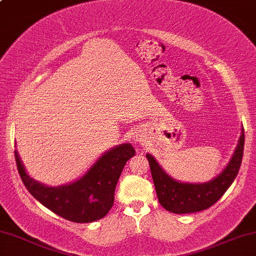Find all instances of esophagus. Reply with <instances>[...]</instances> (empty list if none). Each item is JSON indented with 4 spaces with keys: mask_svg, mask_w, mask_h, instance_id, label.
Segmentation results:
<instances>
[{
    "mask_svg": "<svg viewBox=\"0 0 256 256\" xmlns=\"http://www.w3.org/2000/svg\"><path fill=\"white\" fill-rule=\"evenodd\" d=\"M134 142H140V136H134Z\"/></svg>",
    "mask_w": 256,
    "mask_h": 256,
    "instance_id": "1",
    "label": "esophagus"
}]
</instances>
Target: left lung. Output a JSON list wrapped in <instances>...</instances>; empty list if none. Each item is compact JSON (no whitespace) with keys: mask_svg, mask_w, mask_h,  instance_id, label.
I'll return each instance as SVG.
<instances>
[{"mask_svg":"<svg viewBox=\"0 0 256 256\" xmlns=\"http://www.w3.org/2000/svg\"><path fill=\"white\" fill-rule=\"evenodd\" d=\"M243 146L244 131L242 128L238 143L226 167L216 178L202 184L175 180L163 170L152 154H146L160 204L167 211L178 214L199 212L210 208L218 202L235 180L242 163Z\"/></svg>","mask_w":256,"mask_h":256,"instance_id":"1","label":"left lung"}]
</instances>
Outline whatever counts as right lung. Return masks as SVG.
Masks as SVG:
<instances>
[{
  "mask_svg": "<svg viewBox=\"0 0 256 256\" xmlns=\"http://www.w3.org/2000/svg\"><path fill=\"white\" fill-rule=\"evenodd\" d=\"M134 154L130 143L119 144L104 152L81 178L60 186H48L30 178L18 150L15 160L24 184L39 202L68 220L90 223L108 214L120 174Z\"/></svg>",
  "mask_w": 256,
  "mask_h": 256,
  "instance_id": "obj_1",
  "label": "right lung"
}]
</instances>
